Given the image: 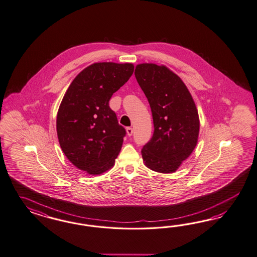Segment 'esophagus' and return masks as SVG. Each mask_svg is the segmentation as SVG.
Returning <instances> with one entry per match:
<instances>
[{
    "label": "esophagus",
    "mask_w": 257,
    "mask_h": 257,
    "mask_svg": "<svg viewBox=\"0 0 257 257\" xmlns=\"http://www.w3.org/2000/svg\"><path fill=\"white\" fill-rule=\"evenodd\" d=\"M126 132H127V135H128L129 137H131L133 135L132 127H127V128H126Z\"/></svg>",
    "instance_id": "obj_1"
}]
</instances>
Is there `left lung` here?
I'll list each match as a JSON object with an SVG mask.
<instances>
[{"label":"left lung","instance_id":"left-lung-1","mask_svg":"<svg viewBox=\"0 0 257 257\" xmlns=\"http://www.w3.org/2000/svg\"><path fill=\"white\" fill-rule=\"evenodd\" d=\"M135 76L148 99L155 131L141 150L145 165L174 172L193 152L200 120L191 94L181 78L165 66L140 64Z\"/></svg>","mask_w":257,"mask_h":257}]
</instances>
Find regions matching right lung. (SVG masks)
Here are the masks:
<instances>
[{
	"mask_svg": "<svg viewBox=\"0 0 257 257\" xmlns=\"http://www.w3.org/2000/svg\"><path fill=\"white\" fill-rule=\"evenodd\" d=\"M130 63H94L71 82L57 112L56 131L67 158L97 175L115 163L126 135L109 100L132 76Z\"/></svg>",
	"mask_w": 257,
	"mask_h": 257,
	"instance_id": "obj_1",
	"label": "right lung"
}]
</instances>
